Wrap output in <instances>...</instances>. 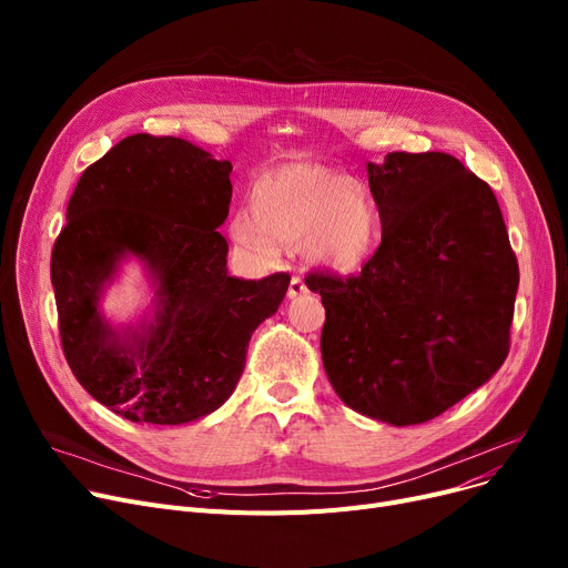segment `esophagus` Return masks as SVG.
Returning a JSON list of instances; mask_svg holds the SVG:
<instances>
[{"label": "esophagus", "instance_id": "34e87169", "mask_svg": "<svg viewBox=\"0 0 568 568\" xmlns=\"http://www.w3.org/2000/svg\"><path fill=\"white\" fill-rule=\"evenodd\" d=\"M308 292V287H306V283H304V278L302 276H292V281H290V287H287V296H300V294H306Z\"/></svg>", "mask_w": 568, "mask_h": 568}]
</instances>
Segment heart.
I'll use <instances>...</instances> for the list:
<instances>
[{
  "instance_id": "obj_1",
  "label": "heart",
  "mask_w": 568,
  "mask_h": 568,
  "mask_svg": "<svg viewBox=\"0 0 568 568\" xmlns=\"http://www.w3.org/2000/svg\"><path fill=\"white\" fill-rule=\"evenodd\" d=\"M230 234L260 262H274L281 246L306 242L311 260L354 268L377 244L379 216L352 176L317 165H287L257 179L253 212H236Z\"/></svg>"
}]
</instances>
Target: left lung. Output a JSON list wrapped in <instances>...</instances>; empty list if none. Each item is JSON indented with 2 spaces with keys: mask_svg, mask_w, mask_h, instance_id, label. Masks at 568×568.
I'll return each mask as SVG.
<instances>
[{
  "mask_svg": "<svg viewBox=\"0 0 568 568\" xmlns=\"http://www.w3.org/2000/svg\"><path fill=\"white\" fill-rule=\"evenodd\" d=\"M382 242L362 274L311 272L322 362L345 405L426 424L488 382L511 347L518 260L493 189L444 152L368 163Z\"/></svg>",
  "mask_w": 568,
  "mask_h": 568,
  "instance_id": "left-lung-1",
  "label": "left lung"
}]
</instances>
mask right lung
<instances>
[{
  "instance_id": "obj_1",
  "label": "right lung",
  "mask_w": 568,
  "mask_h": 568,
  "mask_svg": "<svg viewBox=\"0 0 568 568\" xmlns=\"http://www.w3.org/2000/svg\"><path fill=\"white\" fill-rule=\"evenodd\" d=\"M230 161L172 135L138 133L89 165L69 200L50 257L59 338L89 396L135 424L179 426L219 409L244 373L257 324L278 311L285 272L227 274L219 232L232 197ZM124 252L160 281L158 322L135 345L95 311Z\"/></svg>"
}]
</instances>
